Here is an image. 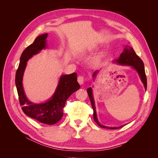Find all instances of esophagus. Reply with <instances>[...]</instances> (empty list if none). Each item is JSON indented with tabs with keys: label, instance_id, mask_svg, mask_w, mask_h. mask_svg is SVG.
<instances>
[{
	"label": "esophagus",
	"instance_id": "1",
	"mask_svg": "<svg viewBox=\"0 0 158 158\" xmlns=\"http://www.w3.org/2000/svg\"><path fill=\"white\" fill-rule=\"evenodd\" d=\"M78 82L80 84V85H82L84 82V78L82 76H79L78 77Z\"/></svg>",
	"mask_w": 158,
	"mask_h": 158
}]
</instances>
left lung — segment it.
<instances>
[{
	"instance_id": "1",
	"label": "left lung",
	"mask_w": 158,
	"mask_h": 158,
	"mask_svg": "<svg viewBox=\"0 0 158 158\" xmlns=\"http://www.w3.org/2000/svg\"><path fill=\"white\" fill-rule=\"evenodd\" d=\"M113 63H117V64L122 65V66H131L132 69H135L139 75L140 80L142 82L144 85V88L146 90L147 89V79H146V76L145 73V69H144V64L143 61L141 60V59L138 56L136 52L134 51V49L132 48L131 47L125 45V49H124L122 53L120 55V56L116 60H114ZM99 73V70L95 71L92 76L94 80H95V77L97 76V74ZM87 92L89 95V98L90 99L91 103H92V107L94 110V119L95 122L98 125L102 128H109V129H117L120 128L125 125H123L121 127H107L101 125L98 119L97 114H96V110H95V102L93 96V93H92V88H89L87 89Z\"/></svg>"
}]
</instances>
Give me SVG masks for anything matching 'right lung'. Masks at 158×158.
I'll use <instances>...</instances> for the list:
<instances>
[{
  "label": "right lung",
  "instance_id": "add662e5",
  "mask_svg": "<svg viewBox=\"0 0 158 158\" xmlns=\"http://www.w3.org/2000/svg\"><path fill=\"white\" fill-rule=\"evenodd\" d=\"M48 33H44L36 37L32 44L23 51L20 56V64L16 74V86L19 96V101L27 116L47 125H54L59 121L63 116V109L66 101L71 94L80 89L77 82V74L61 75L55 92L52 97L44 103H35L30 102L26 97L23 87V76L30 59L47 48V37Z\"/></svg>",
  "mask_w": 158,
  "mask_h": 158
}]
</instances>
